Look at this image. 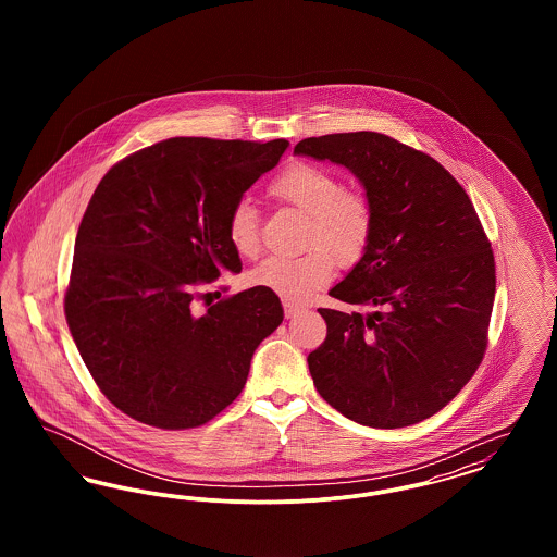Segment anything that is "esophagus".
Masks as SVG:
<instances>
[{"instance_id": "34e87169", "label": "esophagus", "mask_w": 557, "mask_h": 557, "mask_svg": "<svg viewBox=\"0 0 557 557\" xmlns=\"http://www.w3.org/2000/svg\"><path fill=\"white\" fill-rule=\"evenodd\" d=\"M305 307L302 305H298V302H292V300H284V313H286V318H296L300 311H302Z\"/></svg>"}]
</instances>
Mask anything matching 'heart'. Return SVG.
I'll use <instances>...</instances> for the list:
<instances>
[{"instance_id": "obj_1", "label": "heart", "mask_w": 557, "mask_h": 557, "mask_svg": "<svg viewBox=\"0 0 557 557\" xmlns=\"http://www.w3.org/2000/svg\"><path fill=\"white\" fill-rule=\"evenodd\" d=\"M267 194L305 216L302 248L296 259H265L248 273V284L275 292L286 300H305L323 288L336 265H355L373 234V209L366 194L345 189L341 180L318 164L294 162L267 187ZM227 239L239 257L259 252V216L239 200L227 216Z\"/></svg>"}]
</instances>
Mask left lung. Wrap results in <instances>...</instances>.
Masks as SVG:
<instances>
[{
	"instance_id": "1",
	"label": "left lung",
	"mask_w": 557,
	"mask_h": 557,
	"mask_svg": "<svg viewBox=\"0 0 557 557\" xmlns=\"http://www.w3.org/2000/svg\"><path fill=\"white\" fill-rule=\"evenodd\" d=\"M294 154L346 166L373 209L366 255L330 290L370 311L319 309L327 336L307 357L319 395L371 428L428 420L486 350L495 259L472 200L441 162L382 133L307 137Z\"/></svg>"
}]
</instances>
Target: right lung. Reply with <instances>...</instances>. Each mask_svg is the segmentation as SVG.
Listing matches in <instances>:
<instances>
[{
    "label": "right lung",
    "instance_id": "obj_1",
    "mask_svg": "<svg viewBox=\"0 0 557 557\" xmlns=\"http://www.w3.org/2000/svg\"><path fill=\"white\" fill-rule=\"evenodd\" d=\"M290 144L171 137L116 162L75 239L64 313L104 397L141 424L184 430L232 405L284 319L248 288L196 315L198 290L239 273L227 216Z\"/></svg>",
    "mask_w": 557,
    "mask_h": 557
}]
</instances>
